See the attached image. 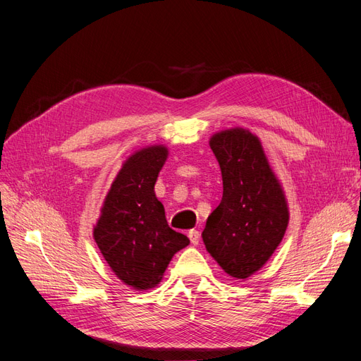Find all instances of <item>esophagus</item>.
<instances>
[{
    "instance_id": "34e87169",
    "label": "esophagus",
    "mask_w": 361,
    "mask_h": 361,
    "mask_svg": "<svg viewBox=\"0 0 361 361\" xmlns=\"http://www.w3.org/2000/svg\"><path fill=\"white\" fill-rule=\"evenodd\" d=\"M188 236L191 239L192 245H197L200 243V232L199 231H194V228H192V231L188 232Z\"/></svg>"
}]
</instances>
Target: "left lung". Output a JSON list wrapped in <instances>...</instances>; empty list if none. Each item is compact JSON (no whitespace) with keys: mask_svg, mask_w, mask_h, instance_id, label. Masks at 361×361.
I'll return each instance as SVG.
<instances>
[{"mask_svg":"<svg viewBox=\"0 0 361 361\" xmlns=\"http://www.w3.org/2000/svg\"><path fill=\"white\" fill-rule=\"evenodd\" d=\"M223 199L202 233L206 250L228 276L247 279L265 265L285 236L289 212L257 137L231 129L211 138Z\"/></svg>","mask_w":361,"mask_h":361,"instance_id":"8db88e82","label":"left lung"}]
</instances>
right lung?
Masks as SVG:
<instances>
[{
	"instance_id": "add662e5",
	"label": "right lung",
	"mask_w": 361,
	"mask_h": 361,
	"mask_svg": "<svg viewBox=\"0 0 361 361\" xmlns=\"http://www.w3.org/2000/svg\"><path fill=\"white\" fill-rule=\"evenodd\" d=\"M166 159L164 146L135 152L108 191L93 231L106 264L125 285L138 290L155 288L174 253L190 244L169 227L154 191Z\"/></svg>"
}]
</instances>
